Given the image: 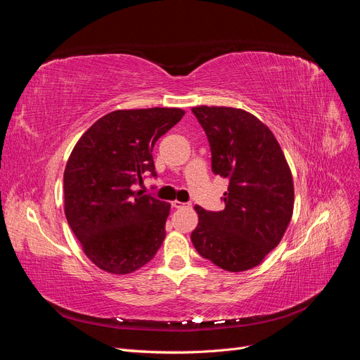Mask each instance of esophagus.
I'll return each mask as SVG.
<instances>
[{"mask_svg": "<svg viewBox=\"0 0 360 360\" xmlns=\"http://www.w3.org/2000/svg\"><path fill=\"white\" fill-rule=\"evenodd\" d=\"M174 209H189L191 202H181V201H172L171 202Z\"/></svg>", "mask_w": 360, "mask_h": 360, "instance_id": "obj_1", "label": "esophagus"}]
</instances>
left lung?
Segmentation results:
<instances>
[{
	"label": "left lung",
	"instance_id": "1",
	"mask_svg": "<svg viewBox=\"0 0 360 360\" xmlns=\"http://www.w3.org/2000/svg\"><path fill=\"white\" fill-rule=\"evenodd\" d=\"M207 135L212 169L230 180L224 210L195 205L191 240L202 258L228 271L258 266L284 236L292 216V177L275 135L243 110L192 108Z\"/></svg>",
	"mask_w": 360,
	"mask_h": 360
}]
</instances>
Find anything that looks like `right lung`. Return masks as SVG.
I'll use <instances>...</instances> for the list:
<instances>
[{
  "mask_svg": "<svg viewBox=\"0 0 360 360\" xmlns=\"http://www.w3.org/2000/svg\"><path fill=\"white\" fill-rule=\"evenodd\" d=\"M183 110H118L76 143L64 169V213L85 255L114 275L132 274L156 255L171 204L135 191L156 177L153 147Z\"/></svg>",
  "mask_w": 360,
  "mask_h": 360,
  "instance_id": "add662e5",
  "label": "right lung"
}]
</instances>
